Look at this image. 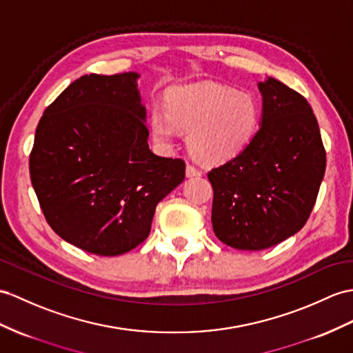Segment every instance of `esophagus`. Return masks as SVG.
Wrapping results in <instances>:
<instances>
[{"label": "esophagus", "instance_id": "34e87169", "mask_svg": "<svg viewBox=\"0 0 353 353\" xmlns=\"http://www.w3.org/2000/svg\"><path fill=\"white\" fill-rule=\"evenodd\" d=\"M185 174H187V176H201V175H202V170L197 169V168L193 166V165H187Z\"/></svg>", "mask_w": 353, "mask_h": 353}]
</instances>
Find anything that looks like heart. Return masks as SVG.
<instances>
[{
	"mask_svg": "<svg viewBox=\"0 0 353 353\" xmlns=\"http://www.w3.org/2000/svg\"><path fill=\"white\" fill-rule=\"evenodd\" d=\"M259 106L250 94L214 83H196L169 94L168 109L151 114L152 134L172 141L187 130L188 148L205 163H221L241 152L259 125Z\"/></svg>",
	"mask_w": 353,
	"mask_h": 353,
	"instance_id": "obj_1",
	"label": "heart"
}]
</instances>
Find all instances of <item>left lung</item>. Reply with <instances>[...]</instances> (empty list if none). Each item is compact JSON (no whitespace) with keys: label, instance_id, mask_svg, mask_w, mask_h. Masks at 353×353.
I'll list each match as a JSON object with an SVG mask.
<instances>
[{"label":"left lung","instance_id":"obj_1","mask_svg":"<svg viewBox=\"0 0 353 353\" xmlns=\"http://www.w3.org/2000/svg\"><path fill=\"white\" fill-rule=\"evenodd\" d=\"M262 125L247 147L208 172L212 229L238 250H263L303 229L325 175L326 152L304 96L270 77L259 83Z\"/></svg>","mask_w":353,"mask_h":353}]
</instances>
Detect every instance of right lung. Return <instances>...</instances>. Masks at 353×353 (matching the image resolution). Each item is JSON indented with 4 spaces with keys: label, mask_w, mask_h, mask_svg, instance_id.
<instances>
[{
    "label": "right lung",
    "mask_w": 353,
    "mask_h": 353,
    "mask_svg": "<svg viewBox=\"0 0 353 353\" xmlns=\"http://www.w3.org/2000/svg\"><path fill=\"white\" fill-rule=\"evenodd\" d=\"M136 73L85 74L40 118L30 176L49 226L99 256L133 250L157 203L185 178L183 159L148 147Z\"/></svg>",
    "instance_id": "add662e5"
}]
</instances>
